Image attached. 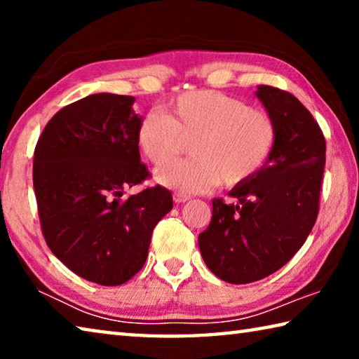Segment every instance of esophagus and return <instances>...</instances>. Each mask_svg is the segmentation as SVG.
Returning <instances> with one entry per match:
<instances>
[{
	"instance_id": "esophagus-1",
	"label": "esophagus",
	"mask_w": 359,
	"mask_h": 359,
	"mask_svg": "<svg viewBox=\"0 0 359 359\" xmlns=\"http://www.w3.org/2000/svg\"><path fill=\"white\" fill-rule=\"evenodd\" d=\"M174 203L177 204H182V203H187L188 199H190V196L188 194H184V193H174Z\"/></svg>"
}]
</instances>
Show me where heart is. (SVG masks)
Here are the masks:
<instances>
[{"mask_svg": "<svg viewBox=\"0 0 359 359\" xmlns=\"http://www.w3.org/2000/svg\"><path fill=\"white\" fill-rule=\"evenodd\" d=\"M165 114L151 111L139 121L136 144L154 166H165L190 140L185 162L156 171L158 184L201 193L222 184L252 180L277 144L276 121L264 111L215 90H194L168 101Z\"/></svg>", "mask_w": 359, "mask_h": 359, "instance_id": "1", "label": "heart"}]
</instances>
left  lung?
Returning <instances> with one entry per match:
<instances>
[{
  "instance_id": "left-lung-1",
  "label": "left lung",
  "mask_w": 359,
  "mask_h": 359,
  "mask_svg": "<svg viewBox=\"0 0 359 359\" xmlns=\"http://www.w3.org/2000/svg\"><path fill=\"white\" fill-rule=\"evenodd\" d=\"M276 121L277 144L266 166L212 201V220L198 236L205 266L242 285L274 274L299 250L317 220L326 142L312 114L288 92L258 85L255 92Z\"/></svg>"
}]
</instances>
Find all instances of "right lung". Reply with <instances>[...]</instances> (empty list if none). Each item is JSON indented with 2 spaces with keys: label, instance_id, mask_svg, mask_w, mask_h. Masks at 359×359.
Instances as JSON below:
<instances>
[{
  "label": "right lung",
  "instance_id": "obj_1",
  "mask_svg": "<svg viewBox=\"0 0 359 359\" xmlns=\"http://www.w3.org/2000/svg\"><path fill=\"white\" fill-rule=\"evenodd\" d=\"M135 96L96 93L63 107L34 150L33 185L52 253L85 280L115 287L147 259L172 194L156 185L123 198L147 177L136 131Z\"/></svg>",
  "mask_w": 359,
  "mask_h": 359
}]
</instances>
